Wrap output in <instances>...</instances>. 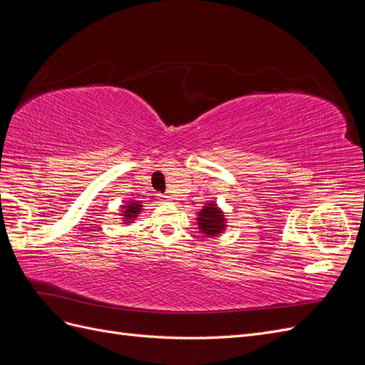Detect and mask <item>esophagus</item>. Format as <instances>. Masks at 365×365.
<instances>
[{"label":"esophagus","instance_id":"obj_1","mask_svg":"<svg viewBox=\"0 0 365 365\" xmlns=\"http://www.w3.org/2000/svg\"><path fill=\"white\" fill-rule=\"evenodd\" d=\"M158 197L161 201H169L170 200V196H168V195H161V193H158Z\"/></svg>","mask_w":365,"mask_h":365}]
</instances>
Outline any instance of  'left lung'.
<instances>
[{"label":"left lung","mask_w":365,"mask_h":365,"mask_svg":"<svg viewBox=\"0 0 365 365\" xmlns=\"http://www.w3.org/2000/svg\"><path fill=\"white\" fill-rule=\"evenodd\" d=\"M197 225L207 236H216L225 228V217L216 204L205 205L197 215Z\"/></svg>","instance_id":"obj_1"}]
</instances>
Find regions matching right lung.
Listing matches in <instances>:
<instances>
[{
    "label": "right lung",
    "mask_w": 365,
    "mask_h": 365,
    "mask_svg": "<svg viewBox=\"0 0 365 365\" xmlns=\"http://www.w3.org/2000/svg\"><path fill=\"white\" fill-rule=\"evenodd\" d=\"M141 207L143 205L138 201H130V202H128V205H123V208H125V212H123L125 219L130 220V219L137 217L138 212H141Z\"/></svg>",
    "instance_id": "add662e5"
}]
</instances>
